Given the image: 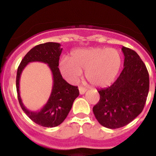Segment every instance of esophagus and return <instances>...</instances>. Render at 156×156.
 <instances>
[{
  "label": "esophagus",
  "instance_id": "1",
  "mask_svg": "<svg viewBox=\"0 0 156 156\" xmlns=\"http://www.w3.org/2000/svg\"><path fill=\"white\" fill-rule=\"evenodd\" d=\"M78 90H79L80 94H81V95H82V94H84V93L87 91V89H86L85 87H78Z\"/></svg>",
  "mask_w": 156,
  "mask_h": 156
}]
</instances>
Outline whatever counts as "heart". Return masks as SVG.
Wrapping results in <instances>:
<instances>
[{"label": "heart", "instance_id": "b5f03b06", "mask_svg": "<svg viewBox=\"0 0 156 156\" xmlns=\"http://www.w3.org/2000/svg\"><path fill=\"white\" fill-rule=\"evenodd\" d=\"M122 64L119 51L112 48H91L74 50L69 59L59 62L61 75L75 84L85 70V77L92 85L104 87L110 85L117 76Z\"/></svg>", "mask_w": 156, "mask_h": 156}]
</instances>
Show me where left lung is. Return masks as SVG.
<instances>
[{"mask_svg": "<svg viewBox=\"0 0 156 156\" xmlns=\"http://www.w3.org/2000/svg\"><path fill=\"white\" fill-rule=\"evenodd\" d=\"M124 69L110 87L98 90L100 98L93 108L99 123L110 129L127 125L144 109L149 88L147 69L139 55L122 47Z\"/></svg>", "mask_w": 156, "mask_h": 156, "instance_id": "8db88e82", "label": "left lung"}]
</instances>
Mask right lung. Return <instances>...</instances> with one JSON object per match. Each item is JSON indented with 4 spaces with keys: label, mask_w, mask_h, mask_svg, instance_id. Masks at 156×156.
Segmentation results:
<instances>
[{
    "label": "right lung",
    "mask_w": 156,
    "mask_h": 156,
    "mask_svg": "<svg viewBox=\"0 0 156 156\" xmlns=\"http://www.w3.org/2000/svg\"><path fill=\"white\" fill-rule=\"evenodd\" d=\"M61 44L54 42L41 44L29 50L18 67L16 75V91L22 109L37 125L53 127L60 125L68 115L75 99L79 95L78 87L69 84L62 78L59 72V59L62 53ZM31 62H42L48 64L53 75V87L49 100L44 107L37 112L25 108L19 94V80L24 67Z\"/></svg>",
    "instance_id": "add662e5"
}]
</instances>
